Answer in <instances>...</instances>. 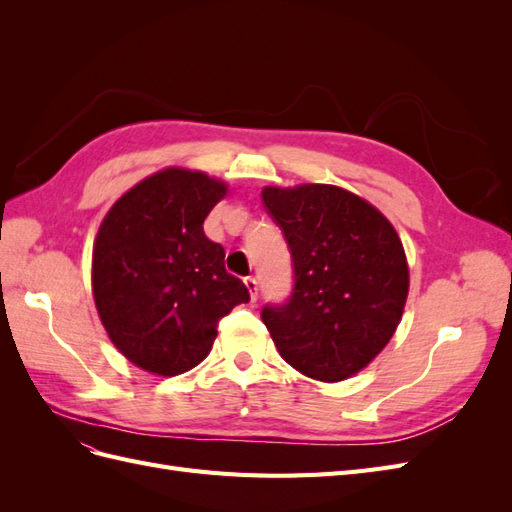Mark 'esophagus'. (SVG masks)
Masks as SVG:
<instances>
[{"label": "esophagus", "mask_w": 512, "mask_h": 512, "mask_svg": "<svg viewBox=\"0 0 512 512\" xmlns=\"http://www.w3.org/2000/svg\"><path fill=\"white\" fill-rule=\"evenodd\" d=\"M243 282H245L247 290H250V299H252V301H256V299H258V282H256V277H252V275H247Z\"/></svg>", "instance_id": "esophagus-1"}]
</instances>
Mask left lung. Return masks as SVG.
Instances as JSON below:
<instances>
[{
    "label": "left lung",
    "mask_w": 512,
    "mask_h": 512,
    "mask_svg": "<svg viewBox=\"0 0 512 512\" xmlns=\"http://www.w3.org/2000/svg\"><path fill=\"white\" fill-rule=\"evenodd\" d=\"M262 203L292 256L294 286L262 307L282 359L301 374L339 382L389 344L408 297V262L393 224L337 185L265 188Z\"/></svg>",
    "instance_id": "8db88e82"
}]
</instances>
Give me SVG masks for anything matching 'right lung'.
Here are the masks:
<instances>
[{
	"mask_svg": "<svg viewBox=\"0 0 512 512\" xmlns=\"http://www.w3.org/2000/svg\"><path fill=\"white\" fill-rule=\"evenodd\" d=\"M226 185L198 170L166 168L136 183L106 213L91 260L104 329L128 361L177 376L209 354L218 322L250 301L203 224Z\"/></svg>",
	"mask_w": 512,
	"mask_h": 512,
	"instance_id": "1",
	"label": "right lung"
}]
</instances>
